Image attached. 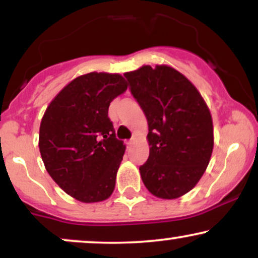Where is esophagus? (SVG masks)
Segmentation results:
<instances>
[{
  "instance_id": "obj_1",
  "label": "esophagus",
  "mask_w": 258,
  "mask_h": 258,
  "mask_svg": "<svg viewBox=\"0 0 258 258\" xmlns=\"http://www.w3.org/2000/svg\"><path fill=\"white\" fill-rule=\"evenodd\" d=\"M133 142H135V139H130V141H127V146H128V147H131L132 146V144H133Z\"/></svg>"
}]
</instances>
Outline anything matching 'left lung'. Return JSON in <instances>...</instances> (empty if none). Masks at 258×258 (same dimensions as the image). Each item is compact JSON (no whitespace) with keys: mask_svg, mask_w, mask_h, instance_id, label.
<instances>
[{"mask_svg":"<svg viewBox=\"0 0 258 258\" xmlns=\"http://www.w3.org/2000/svg\"><path fill=\"white\" fill-rule=\"evenodd\" d=\"M148 121L149 158L139 167L148 190L172 200L190 191L214 149L211 112L197 87L168 65L123 74Z\"/></svg>","mask_w":258,"mask_h":258,"instance_id":"1","label":"left lung"}]
</instances>
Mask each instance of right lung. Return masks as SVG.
Segmentation results:
<instances>
[{"instance_id": "add662e5", "label": "right lung", "mask_w": 258, "mask_h": 258, "mask_svg": "<svg viewBox=\"0 0 258 258\" xmlns=\"http://www.w3.org/2000/svg\"><path fill=\"white\" fill-rule=\"evenodd\" d=\"M127 90L120 74L88 73L69 82L47 106L38 148L47 172L74 199L106 200L126 146L108 117L111 100Z\"/></svg>"}]
</instances>
